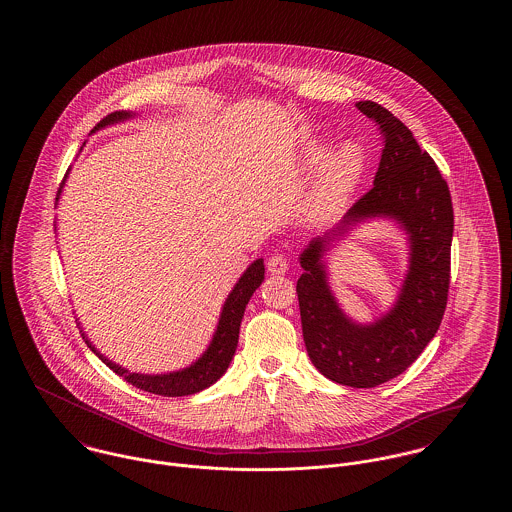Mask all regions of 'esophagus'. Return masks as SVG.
Here are the masks:
<instances>
[{"label":"esophagus","instance_id":"esophagus-1","mask_svg":"<svg viewBox=\"0 0 512 512\" xmlns=\"http://www.w3.org/2000/svg\"><path fill=\"white\" fill-rule=\"evenodd\" d=\"M270 274H284L288 270V261L282 255H272L267 261Z\"/></svg>","mask_w":512,"mask_h":512}]
</instances>
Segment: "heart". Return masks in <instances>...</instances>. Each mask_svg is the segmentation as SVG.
<instances>
[{"label":"heart","instance_id":"1","mask_svg":"<svg viewBox=\"0 0 512 512\" xmlns=\"http://www.w3.org/2000/svg\"><path fill=\"white\" fill-rule=\"evenodd\" d=\"M320 163L322 171L311 195V207L318 217H330L340 211L357 188L365 171V153L355 144H343L328 155L324 147H311L307 165L318 167Z\"/></svg>","mask_w":512,"mask_h":512}]
</instances>
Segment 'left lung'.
<instances>
[{"mask_svg":"<svg viewBox=\"0 0 512 512\" xmlns=\"http://www.w3.org/2000/svg\"><path fill=\"white\" fill-rule=\"evenodd\" d=\"M355 105L384 136L374 186L334 230L305 247L297 299L305 347L318 372L341 386L376 388L413 365L438 332L451 278L453 203L438 165L413 132L376 101ZM376 216L395 219L410 236V270L391 311L359 325L340 311L321 259L351 225Z\"/></svg>","mask_w":512,"mask_h":512,"instance_id":"8db88e82","label":"left lung"}]
</instances>
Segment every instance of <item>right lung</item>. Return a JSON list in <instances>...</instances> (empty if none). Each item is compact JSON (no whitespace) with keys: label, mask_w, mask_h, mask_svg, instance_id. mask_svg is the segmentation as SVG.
Listing matches in <instances>:
<instances>
[{"label":"right lung","mask_w":512,"mask_h":512,"mask_svg":"<svg viewBox=\"0 0 512 512\" xmlns=\"http://www.w3.org/2000/svg\"><path fill=\"white\" fill-rule=\"evenodd\" d=\"M132 117H134V113L115 111V113L107 115L103 121H99L98 126L92 132H96L99 128H105L109 124H115V122L128 121ZM65 178H67V174H65ZM63 184H65V180H63ZM63 184H61V188H63ZM61 188H59L55 199H59ZM263 280H265V263H263V259H257L247 267V270L242 274V278L236 282L234 290L226 297V301L222 305L217 330L213 334V340L209 343L207 351L195 361L194 365L186 366V368L176 370V372H167V374L130 372L122 366L115 365L107 357H103L98 349L92 345V341L86 338L84 332H82V336L88 343V347L98 355L99 359L109 366L115 374L122 376L128 384H132L140 390L155 393V395H163V397L192 395V393L213 386L220 376L226 372L228 365L232 363V357H234L236 347H238L240 324H242V318H244L245 305L249 303L251 295L261 286Z\"/></svg>","instance_id":"right-lung-1"}]
</instances>
